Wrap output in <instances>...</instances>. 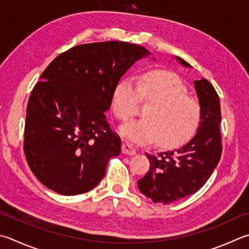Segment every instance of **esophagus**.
<instances>
[{"label":"esophagus","mask_w":249,"mask_h":249,"mask_svg":"<svg viewBox=\"0 0 249 249\" xmlns=\"http://www.w3.org/2000/svg\"><path fill=\"white\" fill-rule=\"evenodd\" d=\"M122 152H123L124 155L133 156V155H135V153H136V149H135L130 143L124 142L123 144H122Z\"/></svg>","instance_id":"obj_1"}]
</instances>
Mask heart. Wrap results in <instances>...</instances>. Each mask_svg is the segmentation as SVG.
Wrapping results in <instances>:
<instances>
[{
	"label": "heart",
	"mask_w": 249,
	"mask_h": 249,
	"mask_svg": "<svg viewBox=\"0 0 249 249\" xmlns=\"http://www.w3.org/2000/svg\"><path fill=\"white\" fill-rule=\"evenodd\" d=\"M148 106L143 117L128 122L120 129L130 142L144 144L157 140L163 148L182 146L196 134L201 121L199 103L188 97L178 76L164 71H151L136 78L121 80L113 93V111L120 121H127L139 101Z\"/></svg>",
	"instance_id": "obj_1"
}]
</instances>
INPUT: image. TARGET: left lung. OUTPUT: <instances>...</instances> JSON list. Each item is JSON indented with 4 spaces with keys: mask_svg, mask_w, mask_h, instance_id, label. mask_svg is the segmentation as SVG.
<instances>
[{
    "mask_svg": "<svg viewBox=\"0 0 249 249\" xmlns=\"http://www.w3.org/2000/svg\"><path fill=\"white\" fill-rule=\"evenodd\" d=\"M176 58L189 66L183 58ZM194 84L201 109L200 125L195 137L178 150L146 153L150 169L137 184L139 191L153 202L169 205L199 191L220 161L222 140L219 96L205 78Z\"/></svg>",
    "mask_w": 249,
    "mask_h": 249,
    "instance_id": "1",
    "label": "left lung"
}]
</instances>
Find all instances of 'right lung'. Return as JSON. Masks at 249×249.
I'll return each mask as SVG.
<instances>
[{"label": "right lung", "mask_w": 249, "mask_h": 249, "mask_svg": "<svg viewBox=\"0 0 249 249\" xmlns=\"http://www.w3.org/2000/svg\"><path fill=\"white\" fill-rule=\"evenodd\" d=\"M149 51L123 41L79 44L61 53L30 93L24 152L44 186L74 196L96 187L121 138L105 111L126 71Z\"/></svg>", "instance_id": "1"}]
</instances>
